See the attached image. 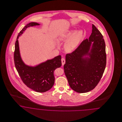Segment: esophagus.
<instances>
[{"label":"esophagus","mask_w":122,"mask_h":122,"mask_svg":"<svg viewBox=\"0 0 122 122\" xmlns=\"http://www.w3.org/2000/svg\"><path fill=\"white\" fill-rule=\"evenodd\" d=\"M61 62H62V66H63L64 64L65 63V59L64 58H62L61 59Z\"/></svg>","instance_id":"obj_1"}]
</instances>
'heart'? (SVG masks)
Instances as JSON below:
<instances>
[{"label": "heart", "instance_id": "obj_1", "mask_svg": "<svg viewBox=\"0 0 122 122\" xmlns=\"http://www.w3.org/2000/svg\"><path fill=\"white\" fill-rule=\"evenodd\" d=\"M83 33L81 30L76 32L71 31L66 35L61 37V40L69 39L64 45V48L66 51H72L76 48L83 37Z\"/></svg>", "mask_w": 122, "mask_h": 122}]
</instances>
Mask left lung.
Masks as SVG:
<instances>
[{
    "mask_svg": "<svg viewBox=\"0 0 122 122\" xmlns=\"http://www.w3.org/2000/svg\"><path fill=\"white\" fill-rule=\"evenodd\" d=\"M92 28L89 39L83 41L74 51L66 54L63 66L71 89L79 93L88 92L94 89L106 66V45L103 36L94 25H92ZM86 55L89 57L84 58Z\"/></svg>",
    "mask_w": 122,
    "mask_h": 122,
    "instance_id": "obj_1",
    "label": "left lung"
}]
</instances>
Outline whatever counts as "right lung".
Returning a JSON list of instances; mask_svg holds the SVG:
<instances>
[{
  "label": "right lung",
  "instance_id": "right-lung-1",
  "mask_svg": "<svg viewBox=\"0 0 122 122\" xmlns=\"http://www.w3.org/2000/svg\"><path fill=\"white\" fill-rule=\"evenodd\" d=\"M40 25L36 22H31L25 26L19 33L15 43L14 60L15 66L22 81L29 88L37 92L47 91L54 85V71L62 65L61 56L48 60L35 66L26 65L21 58L18 39L24 31L30 26Z\"/></svg>",
  "mask_w": 122,
  "mask_h": 122
}]
</instances>
